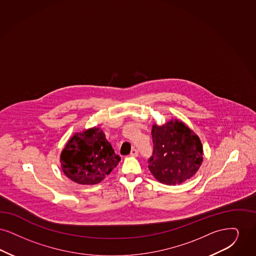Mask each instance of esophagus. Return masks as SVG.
I'll list each match as a JSON object with an SVG mask.
<instances>
[{"label":"esophagus","instance_id":"34e87169","mask_svg":"<svg viewBox=\"0 0 256 256\" xmlns=\"http://www.w3.org/2000/svg\"><path fill=\"white\" fill-rule=\"evenodd\" d=\"M130 156H138V149H136V148H133V149H132V151H131V153H130Z\"/></svg>","mask_w":256,"mask_h":256}]
</instances>
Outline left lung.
Listing matches in <instances>:
<instances>
[{"mask_svg": "<svg viewBox=\"0 0 256 256\" xmlns=\"http://www.w3.org/2000/svg\"><path fill=\"white\" fill-rule=\"evenodd\" d=\"M153 155L148 167L153 176L167 186H176L193 177L202 162L200 138L178 120L153 125Z\"/></svg>", "mask_w": 256, "mask_h": 256, "instance_id": "left-lung-1", "label": "left lung"}]
</instances>
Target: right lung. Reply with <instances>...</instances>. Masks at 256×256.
Masks as SVG:
<instances>
[{
    "label": "right lung",
    "mask_w": 256,
    "mask_h": 256,
    "mask_svg": "<svg viewBox=\"0 0 256 256\" xmlns=\"http://www.w3.org/2000/svg\"><path fill=\"white\" fill-rule=\"evenodd\" d=\"M61 166L68 178L79 184H96L116 166V155L100 128L76 134L61 154Z\"/></svg>",
    "instance_id": "obj_1"
}]
</instances>
